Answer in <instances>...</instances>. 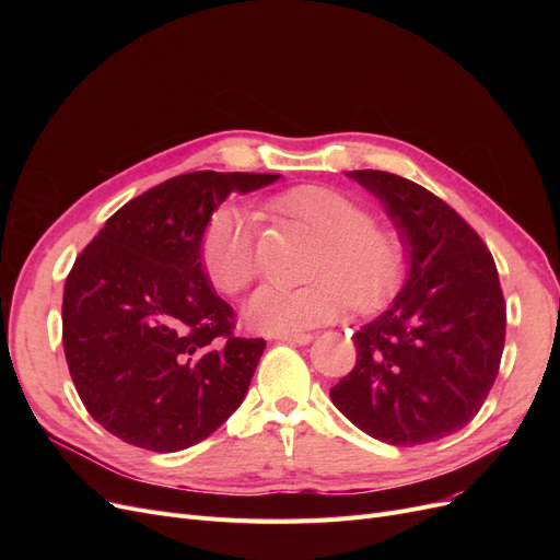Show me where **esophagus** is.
Returning a JSON list of instances; mask_svg holds the SVG:
<instances>
[{
    "mask_svg": "<svg viewBox=\"0 0 560 560\" xmlns=\"http://www.w3.org/2000/svg\"><path fill=\"white\" fill-rule=\"evenodd\" d=\"M276 338L282 343H292V346H308L313 341L311 334H280Z\"/></svg>",
    "mask_w": 560,
    "mask_h": 560,
    "instance_id": "34e87169",
    "label": "esophagus"
}]
</instances>
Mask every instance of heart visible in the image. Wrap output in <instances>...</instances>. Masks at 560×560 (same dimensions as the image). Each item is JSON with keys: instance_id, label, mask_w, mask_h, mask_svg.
Wrapping results in <instances>:
<instances>
[{"instance_id": "1", "label": "heart", "mask_w": 560, "mask_h": 560, "mask_svg": "<svg viewBox=\"0 0 560 560\" xmlns=\"http://www.w3.org/2000/svg\"><path fill=\"white\" fill-rule=\"evenodd\" d=\"M322 243L311 284H261L245 301L243 317L254 331L299 334L341 317L348 306L371 311L397 290L406 252L387 226L371 222L369 210L331 186H296L273 200ZM200 264L224 294H238L257 273V224L235 206L219 208L202 231Z\"/></svg>"}]
</instances>
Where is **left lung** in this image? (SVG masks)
I'll return each instance as SVG.
<instances>
[{"label":"left lung","mask_w":560,"mask_h":560,"mask_svg":"<svg viewBox=\"0 0 560 560\" xmlns=\"http://www.w3.org/2000/svg\"><path fill=\"white\" fill-rule=\"evenodd\" d=\"M374 194L406 252L389 306L352 334L358 362L329 397L354 428L393 446L444 439L495 383L506 311L483 241L442 198L383 171H350Z\"/></svg>","instance_id":"obj_1"}]
</instances>
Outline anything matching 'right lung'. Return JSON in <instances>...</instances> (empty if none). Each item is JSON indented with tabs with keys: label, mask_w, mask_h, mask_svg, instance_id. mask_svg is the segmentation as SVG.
Segmentation results:
<instances>
[{
	"label": "right lung",
	"mask_w": 560,
	"mask_h": 560,
	"mask_svg": "<svg viewBox=\"0 0 560 560\" xmlns=\"http://www.w3.org/2000/svg\"><path fill=\"white\" fill-rule=\"evenodd\" d=\"M273 173H189L114 212L65 282L62 343L89 413L126 444L175 453L243 404L264 338L231 334L233 308L200 264V238L231 194Z\"/></svg>",
	"instance_id": "right-lung-1"
}]
</instances>
